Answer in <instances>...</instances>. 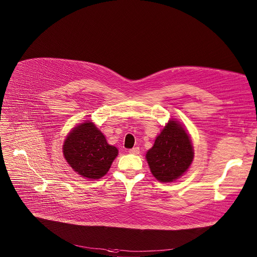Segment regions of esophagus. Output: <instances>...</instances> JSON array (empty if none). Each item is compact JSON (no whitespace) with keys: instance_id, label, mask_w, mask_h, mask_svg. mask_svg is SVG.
<instances>
[{"instance_id":"1","label":"esophagus","mask_w":257,"mask_h":257,"mask_svg":"<svg viewBox=\"0 0 257 257\" xmlns=\"http://www.w3.org/2000/svg\"><path fill=\"white\" fill-rule=\"evenodd\" d=\"M129 153H130V154H133V155H139V154H140V148H139V147L133 148V149L129 150Z\"/></svg>"}]
</instances>
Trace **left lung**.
Masks as SVG:
<instances>
[{
	"mask_svg": "<svg viewBox=\"0 0 257 257\" xmlns=\"http://www.w3.org/2000/svg\"><path fill=\"white\" fill-rule=\"evenodd\" d=\"M193 158L190 136L176 118L169 119L146 154L152 175L161 183H172L181 178L189 169Z\"/></svg>",
	"mask_w": 257,
	"mask_h": 257,
	"instance_id": "obj_1",
	"label": "left lung"
}]
</instances>
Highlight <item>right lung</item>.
<instances>
[{"label":"right lung","instance_id":"add662e5","mask_svg":"<svg viewBox=\"0 0 257 257\" xmlns=\"http://www.w3.org/2000/svg\"><path fill=\"white\" fill-rule=\"evenodd\" d=\"M118 150L110 146L92 121L78 124L68 133L63 145L67 163L82 178L101 179L107 174Z\"/></svg>","mask_w":257,"mask_h":257}]
</instances>
